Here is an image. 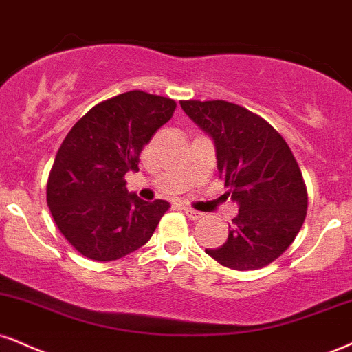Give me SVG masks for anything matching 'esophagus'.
Returning <instances> with one entry per match:
<instances>
[{
    "instance_id": "esophagus-1",
    "label": "esophagus",
    "mask_w": 352,
    "mask_h": 352,
    "mask_svg": "<svg viewBox=\"0 0 352 352\" xmlns=\"http://www.w3.org/2000/svg\"><path fill=\"white\" fill-rule=\"evenodd\" d=\"M184 211H185V214H187L190 219H200V218H203L201 211L190 208V206H184Z\"/></svg>"
}]
</instances>
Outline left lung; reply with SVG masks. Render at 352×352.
I'll use <instances>...</instances> for the list:
<instances>
[{
	"label": "left lung",
	"instance_id": "8db88e82",
	"mask_svg": "<svg viewBox=\"0 0 352 352\" xmlns=\"http://www.w3.org/2000/svg\"><path fill=\"white\" fill-rule=\"evenodd\" d=\"M180 107L213 139L219 179L239 205L226 243L206 254L224 267L262 269L289 249L307 217V187L289 144L239 104L187 100Z\"/></svg>",
	"mask_w": 352,
	"mask_h": 352
}]
</instances>
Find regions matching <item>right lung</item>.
Masks as SVG:
<instances>
[{"mask_svg": "<svg viewBox=\"0 0 352 352\" xmlns=\"http://www.w3.org/2000/svg\"><path fill=\"white\" fill-rule=\"evenodd\" d=\"M170 98L133 90L93 107L63 139L47 180V205L65 239L88 259L108 262L139 249L168 210L126 188L139 155L172 118Z\"/></svg>", "mask_w": 352, "mask_h": 352, "instance_id": "obj_1", "label": "right lung"}]
</instances>
